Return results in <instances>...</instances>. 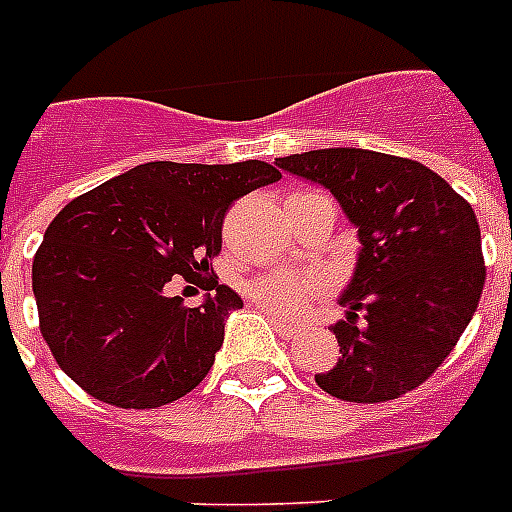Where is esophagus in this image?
Instances as JSON below:
<instances>
[{
  "mask_svg": "<svg viewBox=\"0 0 512 512\" xmlns=\"http://www.w3.org/2000/svg\"><path fill=\"white\" fill-rule=\"evenodd\" d=\"M268 319H271L273 329H276L281 337L297 335V329H300L297 324H292V321H287V319H279V316H276V313H271V311H268Z\"/></svg>",
  "mask_w": 512,
  "mask_h": 512,
  "instance_id": "esophagus-1",
  "label": "esophagus"
}]
</instances>
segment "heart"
Returning <instances> with one entry per match:
<instances>
[{
  "instance_id": "heart-1",
  "label": "heart",
  "mask_w": 512,
  "mask_h": 512,
  "mask_svg": "<svg viewBox=\"0 0 512 512\" xmlns=\"http://www.w3.org/2000/svg\"><path fill=\"white\" fill-rule=\"evenodd\" d=\"M321 289H324V284H321L319 276L300 271H273L249 281L247 295L252 303H257L265 311L295 319L311 308L313 300L321 295Z\"/></svg>"
}]
</instances>
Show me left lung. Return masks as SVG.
I'll return each mask as SVG.
<instances>
[{"mask_svg": "<svg viewBox=\"0 0 512 512\" xmlns=\"http://www.w3.org/2000/svg\"><path fill=\"white\" fill-rule=\"evenodd\" d=\"M332 191L358 228L356 271L332 332L342 358L316 374L342 401L377 404L414 390L444 364L473 319L486 265L476 212L425 164L364 148L276 159Z\"/></svg>", "mask_w": 512, "mask_h": 512, "instance_id": "obj_1", "label": "left lung"}]
</instances>
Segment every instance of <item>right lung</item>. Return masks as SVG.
<instances>
[{
	"label": "right lung",
	"instance_id": "obj_1",
	"mask_svg": "<svg viewBox=\"0 0 512 512\" xmlns=\"http://www.w3.org/2000/svg\"><path fill=\"white\" fill-rule=\"evenodd\" d=\"M273 164L148 162L76 196L36 249L39 329L58 366L92 398L156 409L215 364L241 297L201 276L223 247L231 204L276 183ZM172 275L213 292L199 309L163 295Z\"/></svg>",
	"mask_w": 512,
	"mask_h": 512
}]
</instances>
